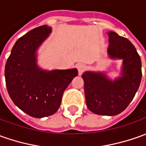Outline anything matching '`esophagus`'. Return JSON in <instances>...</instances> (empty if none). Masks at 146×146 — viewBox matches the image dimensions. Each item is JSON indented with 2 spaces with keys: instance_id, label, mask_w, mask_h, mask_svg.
<instances>
[{
  "instance_id": "1",
  "label": "esophagus",
  "mask_w": 146,
  "mask_h": 146,
  "mask_svg": "<svg viewBox=\"0 0 146 146\" xmlns=\"http://www.w3.org/2000/svg\"><path fill=\"white\" fill-rule=\"evenodd\" d=\"M77 68L79 75H81V73H83V71L86 69V65H84L83 63H78V64H77Z\"/></svg>"
}]
</instances>
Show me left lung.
I'll return each mask as SVG.
<instances>
[{"mask_svg": "<svg viewBox=\"0 0 146 146\" xmlns=\"http://www.w3.org/2000/svg\"><path fill=\"white\" fill-rule=\"evenodd\" d=\"M107 53L113 60H122L120 77L113 80L105 72L86 71L82 74L86 106L92 113L115 116L132 102L141 81V61L133 44L115 32L107 33Z\"/></svg>", "mask_w": 146, "mask_h": 146, "instance_id": "8db88e82", "label": "left lung"}]
</instances>
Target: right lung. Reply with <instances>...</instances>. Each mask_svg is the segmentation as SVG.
Instances as JSON below:
<instances>
[{
    "label": "right lung",
    "mask_w": 146,
    "mask_h": 146,
    "mask_svg": "<svg viewBox=\"0 0 146 146\" xmlns=\"http://www.w3.org/2000/svg\"><path fill=\"white\" fill-rule=\"evenodd\" d=\"M51 32L52 28L42 25L19 38L5 69L12 101L36 118L48 117L58 110L64 91L78 74L76 68L46 70L37 65V50Z\"/></svg>",
    "instance_id": "1"
}]
</instances>
